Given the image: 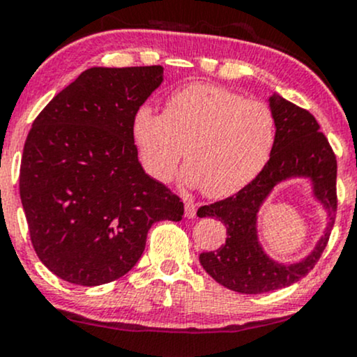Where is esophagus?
<instances>
[{"mask_svg": "<svg viewBox=\"0 0 357 357\" xmlns=\"http://www.w3.org/2000/svg\"><path fill=\"white\" fill-rule=\"evenodd\" d=\"M195 215H196V204L191 202L184 203V216H186V218H195Z\"/></svg>", "mask_w": 357, "mask_h": 357, "instance_id": "esophagus-1", "label": "esophagus"}]
</instances>
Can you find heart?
Segmentation results:
<instances>
[{
	"label": "heart",
	"mask_w": 357,
	"mask_h": 357,
	"mask_svg": "<svg viewBox=\"0 0 357 357\" xmlns=\"http://www.w3.org/2000/svg\"><path fill=\"white\" fill-rule=\"evenodd\" d=\"M130 132L151 178L169 181L183 151L184 181L218 199L243 190L267 165L275 117L260 100L216 85L191 84L167 97L162 114L139 107Z\"/></svg>",
	"instance_id": "1"
}]
</instances>
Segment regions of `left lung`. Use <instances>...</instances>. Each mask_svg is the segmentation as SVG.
I'll use <instances>...</instances> for the list:
<instances>
[{
    "instance_id": "left-lung-1",
    "label": "left lung",
    "mask_w": 357,
    "mask_h": 357,
    "mask_svg": "<svg viewBox=\"0 0 357 357\" xmlns=\"http://www.w3.org/2000/svg\"><path fill=\"white\" fill-rule=\"evenodd\" d=\"M275 117V142L270 159L252 183L235 196L206 204L199 218H218L227 227V241L218 250L203 252L199 264L218 284L240 294H264L284 289L305 277L321 258L337 211L335 178L337 161L327 137L319 132L317 121L273 93L268 99ZM292 177H309L314 197L326 208L330 221L316 248L297 264H278L261 248L256 233L259 206L278 182Z\"/></svg>"
}]
</instances>
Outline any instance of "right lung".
I'll return each mask as SVG.
<instances>
[{"mask_svg": "<svg viewBox=\"0 0 357 357\" xmlns=\"http://www.w3.org/2000/svg\"><path fill=\"white\" fill-rule=\"evenodd\" d=\"M162 67H93L38 114L20 167L33 248L50 272L96 287L126 275L155 221L184 206L142 169L132 117L161 85Z\"/></svg>", "mask_w": 357, "mask_h": 357, "instance_id": "right-lung-1", "label": "right lung"}]
</instances>
